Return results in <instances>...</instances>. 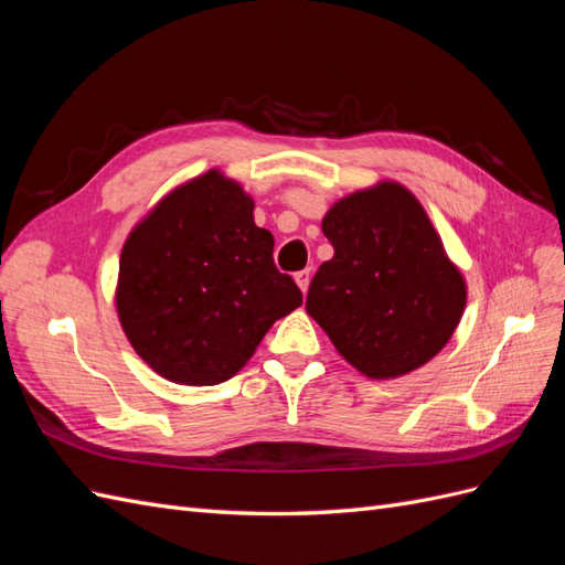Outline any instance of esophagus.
Instances as JSON below:
<instances>
[{
  "label": "esophagus",
  "mask_w": 565,
  "mask_h": 565,
  "mask_svg": "<svg viewBox=\"0 0 565 565\" xmlns=\"http://www.w3.org/2000/svg\"><path fill=\"white\" fill-rule=\"evenodd\" d=\"M295 280H297L301 292H306V289H309V282H311V270H309V268L297 270V273H295Z\"/></svg>",
  "instance_id": "34e87169"
}]
</instances>
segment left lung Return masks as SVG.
<instances>
[{
	"label": "left lung",
	"mask_w": 565,
	"mask_h": 565,
	"mask_svg": "<svg viewBox=\"0 0 565 565\" xmlns=\"http://www.w3.org/2000/svg\"><path fill=\"white\" fill-rule=\"evenodd\" d=\"M334 247L311 280L306 311L334 349L372 380L429 363L448 344L467 285L417 198L382 181L322 218Z\"/></svg>",
	"instance_id": "obj_1"
}]
</instances>
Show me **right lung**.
<instances>
[{
  "instance_id": "obj_1",
  "label": "right lung",
  "mask_w": 565,
  "mask_h": 565,
  "mask_svg": "<svg viewBox=\"0 0 565 565\" xmlns=\"http://www.w3.org/2000/svg\"><path fill=\"white\" fill-rule=\"evenodd\" d=\"M254 202L216 169L179 185L131 231L119 256L117 316L164 380H231L301 289L273 264Z\"/></svg>"
}]
</instances>
